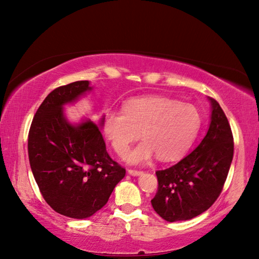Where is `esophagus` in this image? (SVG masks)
I'll use <instances>...</instances> for the list:
<instances>
[{
	"mask_svg": "<svg viewBox=\"0 0 259 259\" xmlns=\"http://www.w3.org/2000/svg\"><path fill=\"white\" fill-rule=\"evenodd\" d=\"M128 175L130 176H133V177H138V176H141L142 175V171H138V169H128Z\"/></svg>",
	"mask_w": 259,
	"mask_h": 259,
	"instance_id": "34e87169",
	"label": "esophagus"
}]
</instances>
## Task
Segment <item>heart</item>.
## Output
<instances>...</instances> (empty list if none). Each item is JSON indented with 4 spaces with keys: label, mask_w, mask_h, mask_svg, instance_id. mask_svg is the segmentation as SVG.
<instances>
[{
    "label": "heart",
    "mask_w": 259,
    "mask_h": 259,
    "mask_svg": "<svg viewBox=\"0 0 259 259\" xmlns=\"http://www.w3.org/2000/svg\"><path fill=\"white\" fill-rule=\"evenodd\" d=\"M200 125V113L193 104L158 95L127 101L121 112L109 110L103 118L105 137L120 157L140 135L145 140L127 155L131 164H145L155 155L163 162L179 158Z\"/></svg>",
    "instance_id": "1"
}]
</instances>
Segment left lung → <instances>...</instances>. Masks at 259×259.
Listing matches in <instances>:
<instances>
[{"label":"left lung","instance_id":"1","mask_svg":"<svg viewBox=\"0 0 259 259\" xmlns=\"http://www.w3.org/2000/svg\"><path fill=\"white\" fill-rule=\"evenodd\" d=\"M210 124L200 145L166 169L156 172L158 190L151 205L169 223L189 220L206 211L222 193L234 152L231 126L215 100Z\"/></svg>","mask_w":259,"mask_h":259}]
</instances>
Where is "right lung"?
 I'll use <instances>...</instances> for the list:
<instances>
[{
    "instance_id": "add662e5",
    "label": "right lung",
    "mask_w": 259,
    "mask_h": 259,
    "mask_svg": "<svg viewBox=\"0 0 259 259\" xmlns=\"http://www.w3.org/2000/svg\"><path fill=\"white\" fill-rule=\"evenodd\" d=\"M93 91L90 81L58 87L46 97L28 134L31 168L46 202L63 215L86 219L102 209L125 168L110 157L101 130L87 118L71 122L64 112Z\"/></svg>"
}]
</instances>
